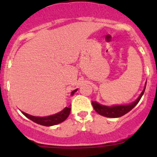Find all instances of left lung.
<instances>
[{"label":"left lung","instance_id":"left-lung-1","mask_svg":"<svg viewBox=\"0 0 157 157\" xmlns=\"http://www.w3.org/2000/svg\"><path fill=\"white\" fill-rule=\"evenodd\" d=\"M146 84L147 83H145L144 89L143 90L142 93H140L139 97L134 102H131V103L128 104V105H112V106H107V105H101V104L98 103L96 101H94V102L93 101L92 102V105H93V109H95V111L98 114L102 115V116L108 117V118H119V117L123 116L126 113H128V112H130L131 109L138 103L140 99H141L143 94L144 93Z\"/></svg>","mask_w":157,"mask_h":157}]
</instances>
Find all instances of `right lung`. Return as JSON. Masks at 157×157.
Returning <instances> with one entry per match:
<instances>
[{"label": "right lung", "mask_w": 157, "mask_h": 157, "mask_svg": "<svg viewBox=\"0 0 157 157\" xmlns=\"http://www.w3.org/2000/svg\"><path fill=\"white\" fill-rule=\"evenodd\" d=\"M77 91V89L73 90L71 92V96H74V93ZM70 112H71V108L68 107H65L62 111L59 112L58 113L55 114V115H49V116H45V117H37V116H33V115H30L29 114L26 113L24 112H22V113L28 118L29 119L32 120L34 122L37 123V124H41V125L43 126H53L55 124H60V123L63 122L64 121H65L67 119V117L69 116Z\"/></svg>", "instance_id": "add662e5"}]
</instances>
